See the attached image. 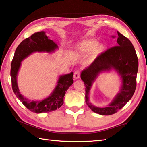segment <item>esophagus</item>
Masks as SVG:
<instances>
[{"instance_id":"obj_1","label":"esophagus","mask_w":147,"mask_h":147,"mask_svg":"<svg viewBox=\"0 0 147 147\" xmlns=\"http://www.w3.org/2000/svg\"><path fill=\"white\" fill-rule=\"evenodd\" d=\"M80 73L78 70H76V71H74V79H78L79 78H80Z\"/></svg>"}]
</instances>
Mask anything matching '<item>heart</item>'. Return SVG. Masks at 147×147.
<instances>
[{
    "instance_id": "1",
    "label": "heart",
    "mask_w": 147,
    "mask_h": 147,
    "mask_svg": "<svg viewBox=\"0 0 147 147\" xmlns=\"http://www.w3.org/2000/svg\"><path fill=\"white\" fill-rule=\"evenodd\" d=\"M97 42L95 40H85L78 44L75 47V51L82 55L88 54L91 52L94 54H99L103 52V45H97Z\"/></svg>"
}]
</instances>
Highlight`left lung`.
<instances>
[{
	"instance_id": "obj_1",
	"label": "left lung",
	"mask_w": 147,
	"mask_h": 147,
	"mask_svg": "<svg viewBox=\"0 0 147 147\" xmlns=\"http://www.w3.org/2000/svg\"><path fill=\"white\" fill-rule=\"evenodd\" d=\"M112 37L115 38V36ZM116 38L118 46L101 53L89 67L83 70L80 75L86 86V104L93 112L101 115H113L122 109L131 99L136 88L139 64L136 50L129 39L119 32ZM113 69L121 76L122 84L119 92L109 106H94L88 96L92 83L100 74Z\"/></svg>"
}]
</instances>
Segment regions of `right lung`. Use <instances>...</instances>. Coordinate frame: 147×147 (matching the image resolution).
I'll list each match as a JSON object with an SVG mask.
<instances>
[{
  "label": "right lung",
  "mask_w": 147,
  "mask_h": 147,
  "mask_svg": "<svg viewBox=\"0 0 147 147\" xmlns=\"http://www.w3.org/2000/svg\"><path fill=\"white\" fill-rule=\"evenodd\" d=\"M58 49L57 44L50 40L44 31L35 32L25 39L16 48L11 63L10 76L12 90L18 99L33 113H45L55 111L63 104V97L66 91L74 82L73 73L59 76L57 84L48 97L40 101H31L20 94L17 76L22 61L34 52L51 53Z\"/></svg>",
  "instance_id": "add662e5"
}]
</instances>
